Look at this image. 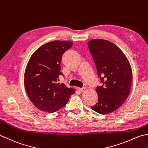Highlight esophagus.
Here are the masks:
<instances>
[{"label":"esophagus","instance_id":"34e87169","mask_svg":"<svg viewBox=\"0 0 148 148\" xmlns=\"http://www.w3.org/2000/svg\"><path fill=\"white\" fill-rule=\"evenodd\" d=\"M86 90V88L85 87H83V88H79V91L80 92H84Z\"/></svg>","mask_w":148,"mask_h":148}]
</instances>
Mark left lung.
I'll use <instances>...</instances> for the list:
<instances>
[{
    "label": "left lung",
    "instance_id": "obj_1",
    "mask_svg": "<svg viewBox=\"0 0 148 148\" xmlns=\"http://www.w3.org/2000/svg\"><path fill=\"white\" fill-rule=\"evenodd\" d=\"M88 46L101 83L95 88L98 102L91 108L100 114H110L128 97L132 82L131 66L123 51L108 40H91Z\"/></svg>",
    "mask_w": 148,
    "mask_h": 148
}]
</instances>
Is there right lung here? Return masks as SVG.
<instances>
[{"label": "right lung", "instance_id": "obj_1", "mask_svg": "<svg viewBox=\"0 0 148 148\" xmlns=\"http://www.w3.org/2000/svg\"><path fill=\"white\" fill-rule=\"evenodd\" d=\"M73 43L55 40L43 45L32 54L26 66L24 86L31 102L40 110L53 113L63 108L73 88L59 83L62 75L60 63L63 54Z\"/></svg>", "mask_w": 148, "mask_h": 148}]
</instances>
